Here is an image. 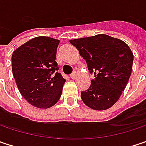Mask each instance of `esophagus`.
<instances>
[{
    "mask_svg": "<svg viewBox=\"0 0 146 146\" xmlns=\"http://www.w3.org/2000/svg\"><path fill=\"white\" fill-rule=\"evenodd\" d=\"M77 76H78V73H76V72H74V73H72V74L70 75V77H71L72 79H75V78H77Z\"/></svg>",
    "mask_w": 146,
    "mask_h": 146,
    "instance_id": "1",
    "label": "esophagus"
}]
</instances>
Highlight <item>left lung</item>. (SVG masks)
I'll use <instances>...</instances> for the list:
<instances>
[{"label":"left lung","mask_w":146,"mask_h":146,"mask_svg":"<svg viewBox=\"0 0 146 146\" xmlns=\"http://www.w3.org/2000/svg\"><path fill=\"white\" fill-rule=\"evenodd\" d=\"M86 60L88 71L94 74L89 88L81 99L94 110H105L120 98L132 72L134 55L120 39L105 34L69 41Z\"/></svg>","instance_id":"1"}]
</instances>
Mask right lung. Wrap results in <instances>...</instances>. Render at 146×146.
Returning a JSON list of instances; mask_svg holds the SVG:
<instances>
[{
	"label": "right lung",
	"mask_w": 146,
	"mask_h": 146,
	"mask_svg": "<svg viewBox=\"0 0 146 146\" xmlns=\"http://www.w3.org/2000/svg\"><path fill=\"white\" fill-rule=\"evenodd\" d=\"M60 41L36 36L12 53V73L22 97L38 109H48L58 103L66 80L57 70L55 61Z\"/></svg>",
	"instance_id": "obj_1"
}]
</instances>
